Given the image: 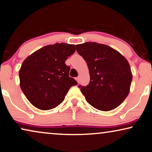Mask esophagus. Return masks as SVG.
Returning <instances> with one entry per match:
<instances>
[{
    "label": "esophagus",
    "mask_w": 152,
    "mask_h": 152,
    "mask_svg": "<svg viewBox=\"0 0 152 152\" xmlns=\"http://www.w3.org/2000/svg\"><path fill=\"white\" fill-rule=\"evenodd\" d=\"M76 80L78 83H79V81H80V78L79 77H77V78H76Z\"/></svg>",
    "instance_id": "34e87169"
}]
</instances>
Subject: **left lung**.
<instances>
[{"instance_id": "obj_1", "label": "left lung", "mask_w": 152, "mask_h": 152, "mask_svg": "<svg viewBox=\"0 0 152 152\" xmlns=\"http://www.w3.org/2000/svg\"><path fill=\"white\" fill-rule=\"evenodd\" d=\"M76 47L89 70V84L78 85L87 102L105 112L116 108L129 94L131 86L132 74L127 59L106 45L87 42Z\"/></svg>"}]
</instances>
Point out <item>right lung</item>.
<instances>
[{
    "mask_svg": "<svg viewBox=\"0 0 152 152\" xmlns=\"http://www.w3.org/2000/svg\"><path fill=\"white\" fill-rule=\"evenodd\" d=\"M74 45L56 43L36 51L23 61L19 71L20 86L34 107L48 110L59 105L70 87L76 85L69 76L68 56L75 52Z\"/></svg>",
    "mask_w": 152,
    "mask_h": 152,
    "instance_id": "right-lung-1",
    "label": "right lung"
}]
</instances>
